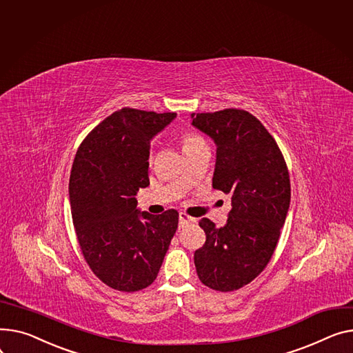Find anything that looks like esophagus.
<instances>
[{"mask_svg":"<svg viewBox=\"0 0 353 353\" xmlns=\"http://www.w3.org/2000/svg\"><path fill=\"white\" fill-rule=\"evenodd\" d=\"M196 220L193 219V217H190V216H187L185 213H180L179 214V227L180 228H183V227H185V225H189L190 223H194Z\"/></svg>","mask_w":353,"mask_h":353,"instance_id":"esophagus-1","label":"esophagus"}]
</instances>
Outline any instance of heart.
Instances as JSON below:
<instances>
[{"label": "heart", "instance_id": "b5f03b06", "mask_svg": "<svg viewBox=\"0 0 353 353\" xmlns=\"http://www.w3.org/2000/svg\"><path fill=\"white\" fill-rule=\"evenodd\" d=\"M180 140H181L183 152H184V150H189V149H192V148H194V146L203 143V139L199 137L197 134L192 133V132H184V133L181 134Z\"/></svg>", "mask_w": 353, "mask_h": 353}]
</instances>
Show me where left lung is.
<instances>
[{"label": "left lung", "mask_w": 353, "mask_h": 353, "mask_svg": "<svg viewBox=\"0 0 353 353\" xmlns=\"http://www.w3.org/2000/svg\"><path fill=\"white\" fill-rule=\"evenodd\" d=\"M192 119L217 146L213 187L231 197L224 227L200 220L205 243L194 252L196 271L208 288L236 291L274 254L290 208L288 169L274 137L247 110L192 113Z\"/></svg>", "instance_id": "8db88e82"}]
</instances>
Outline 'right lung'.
<instances>
[{
	"label": "right lung",
	"instance_id": "obj_1",
	"mask_svg": "<svg viewBox=\"0 0 353 353\" xmlns=\"http://www.w3.org/2000/svg\"><path fill=\"white\" fill-rule=\"evenodd\" d=\"M176 113L132 108L113 112L81 143L69 179L70 213L82 254L108 287L134 292L156 279L179 224V213L137 208L149 185L152 139Z\"/></svg>",
	"mask_w": 353,
	"mask_h": 353
}]
</instances>
